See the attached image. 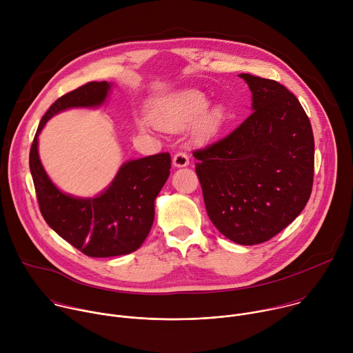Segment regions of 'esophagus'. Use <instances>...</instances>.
I'll return each mask as SVG.
<instances>
[{"instance_id": "34e87169", "label": "esophagus", "mask_w": 353, "mask_h": 353, "mask_svg": "<svg viewBox=\"0 0 353 353\" xmlns=\"http://www.w3.org/2000/svg\"><path fill=\"white\" fill-rule=\"evenodd\" d=\"M188 163H190V159H188L187 154H184V152H177L173 157V166L174 168H185V166H188Z\"/></svg>"}]
</instances>
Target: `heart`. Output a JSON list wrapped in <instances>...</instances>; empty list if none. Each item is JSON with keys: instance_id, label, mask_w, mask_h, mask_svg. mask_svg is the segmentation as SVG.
<instances>
[{"instance_id": "b5f03b06", "label": "heart", "mask_w": 353, "mask_h": 353, "mask_svg": "<svg viewBox=\"0 0 353 353\" xmlns=\"http://www.w3.org/2000/svg\"><path fill=\"white\" fill-rule=\"evenodd\" d=\"M210 106L208 97L199 90L185 89L170 93L158 100L152 113V121L157 127L168 131H180L205 113ZM218 119V110H214L201 119L199 131H208Z\"/></svg>"}]
</instances>
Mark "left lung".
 Segmentation results:
<instances>
[{
	"instance_id": "8db88e82",
	"label": "left lung",
	"mask_w": 353,
	"mask_h": 353,
	"mask_svg": "<svg viewBox=\"0 0 353 353\" xmlns=\"http://www.w3.org/2000/svg\"><path fill=\"white\" fill-rule=\"evenodd\" d=\"M239 77L251 90L253 113L192 157L211 222L229 240L253 245L278 234L306 207L314 138L303 108L285 86Z\"/></svg>"
}]
</instances>
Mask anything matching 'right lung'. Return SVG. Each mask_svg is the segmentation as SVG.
I'll return each mask as SVG.
<instances>
[{"instance_id": "obj_1", "label": "right lung", "mask_w": 353, "mask_h": 353, "mask_svg": "<svg viewBox=\"0 0 353 353\" xmlns=\"http://www.w3.org/2000/svg\"><path fill=\"white\" fill-rule=\"evenodd\" d=\"M113 83L88 82L61 96L43 116L29 155L40 212L60 237L89 257H116L138 250L152 228L155 199L170 174V155L158 154L124 162L112 183L93 196L61 191L39 157V135L53 116L68 109L103 106Z\"/></svg>"}]
</instances>
